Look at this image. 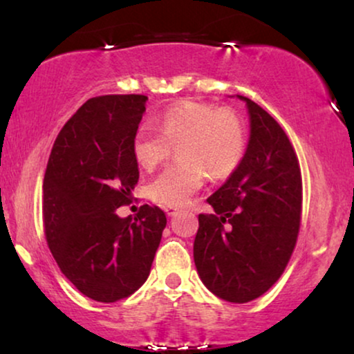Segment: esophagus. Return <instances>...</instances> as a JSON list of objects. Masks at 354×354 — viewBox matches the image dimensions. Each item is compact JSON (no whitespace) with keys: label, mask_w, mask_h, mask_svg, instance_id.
Instances as JSON below:
<instances>
[{"label":"esophagus","mask_w":354,"mask_h":354,"mask_svg":"<svg viewBox=\"0 0 354 354\" xmlns=\"http://www.w3.org/2000/svg\"><path fill=\"white\" fill-rule=\"evenodd\" d=\"M164 212H166L169 217H174L178 212V209H177V207H174V206H166V207H164Z\"/></svg>","instance_id":"1"}]
</instances>
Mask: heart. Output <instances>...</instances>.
Returning <instances> with one entry per match:
<instances>
[{
    "instance_id": "1",
    "label": "heart",
    "mask_w": 354,
    "mask_h": 354,
    "mask_svg": "<svg viewBox=\"0 0 354 354\" xmlns=\"http://www.w3.org/2000/svg\"><path fill=\"white\" fill-rule=\"evenodd\" d=\"M156 130L142 125L135 130L132 154L140 166L153 171L178 145L180 162L167 167L149 182L148 196L164 206L180 207L200 190L205 171L212 178L232 176L246 151V130L229 108L185 101L158 115Z\"/></svg>"
}]
</instances>
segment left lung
<instances>
[{
    "instance_id": "obj_1",
    "label": "left lung",
    "mask_w": 354,
    "mask_h": 354,
    "mask_svg": "<svg viewBox=\"0 0 354 354\" xmlns=\"http://www.w3.org/2000/svg\"><path fill=\"white\" fill-rule=\"evenodd\" d=\"M250 140L236 171L207 198L214 214L198 216L193 258L216 297L248 303L277 282L297 245L301 171L287 133L246 96Z\"/></svg>"
}]
</instances>
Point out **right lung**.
<instances>
[{
    "mask_svg": "<svg viewBox=\"0 0 354 354\" xmlns=\"http://www.w3.org/2000/svg\"><path fill=\"white\" fill-rule=\"evenodd\" d=\"M148 96L86 101L61 129L43 180V225L61 272L101 303L127 298L145 283L167 224L158 206L119 217L138 182L132 137Z\"/></svg>",
    "mask_w": 354,
    "mask_h": 354,
    "instance_id": "1",
    "label": "right lung"
}]
</instances>
